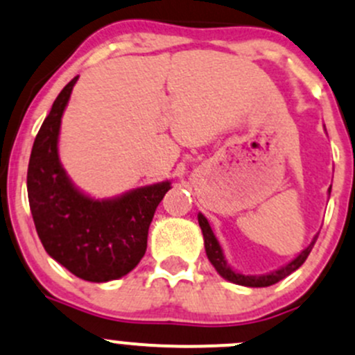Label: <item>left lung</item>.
I'll list each match as a JSON object with an SVG mask.
<instances>
[{"instance_id": "obj_1", "label": "left lung", "mask_w": 355, "mask_h": 355, "mask_svg": "<svg viewBox=\"0 0 355 355\" xmlns=\"http://www.w3.org/2000/svg\"><path fill=\"white\" fill-rule=\"evenodd\" d=\"M198 224H200V227H202L203 239H205V251H207V257H208V259H210V263L215 266V270H217V272L220 273L224 279H227L229 282L237 284V286L268 287V286H273V284L280 282V280L286 279V277L291 275L292 272H295V270H297L299 266H301L302 263L306 261V258H308L309 253H311L314 243H316V237H314L313 243L309 244V246L306 248V250L302 251V253L299 254L297 258L292 259L288 265L282 266L280 270H275V272L268 273V275H259V277H257V275H241V273L234 272L231 266H227V263H225V258H224V253H222L220 244H218V241L215 239L214 232H211L210 224H208V220L203 217L202 214H198Z\"/></svg>"}]
</instances>
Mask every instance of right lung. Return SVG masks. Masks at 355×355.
<instances>
[{
  "mask_svg": "<svg viewBox=\"0 0 355 355\" xmlns=\"http://www.w3.org/2000/svg\"><path fill=\"white\" fill-rule=\"evenodd\" d=\"M76 80L78 76L61 90L34 140L27 171L28 203L35 231L51 258L78 279L109 282L130 273L144 258L153 214L171 182L102 202L69 182L58 159V137Z\"/></svg>",
  "mask_w": 355,
  "mask_h": 355,
  "instance_id": "obj_1",
  "label": "right lung"
}]
</instances>
